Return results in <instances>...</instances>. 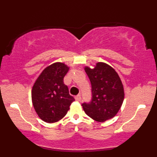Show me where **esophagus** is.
<instances>
[{"mask_svg":"<svg viewBox=\"0 0 157 157\" xmlns=\"http://www.w3.org/2000/svg\"><path fill=\"white\" fill-rule=\"evenodd\" d=\"M75 100H76L77 101H80V100H81V96H80V95H77V96L75 97Z\"/></svg>","mask_w":157,"mask_h":157,"instance_id":"1","label":"esophagus"}]
</instances>
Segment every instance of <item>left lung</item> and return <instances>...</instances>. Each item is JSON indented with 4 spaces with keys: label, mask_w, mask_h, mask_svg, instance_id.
Segmentation results:
<instances>
[{
    "label": "left lung",
    "mask_w": 157,
    "mask_h": 157,
    "mask_svg": "<svg viewBox=\"0 0 157 157\" xmlns=\"http://www.w3.org/2000/svg\"><path fill=\"white\" fill-rule=\"evenodd\" d=\"M91 84V100L83 102L82 109L88 116L98 122L113 118L124 100L123 86L115 70L104 63L94 68H85Z\"/></svg>",
    "instance_id": "8db88e82"
}]
</instances>
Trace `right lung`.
<instances>
[{
	"instance_id": "right-lung-1",
	"label": "right lung",
	"mask_w": 157,
	"mask_h": 157,
	"mask_svg": "<svg viewBox=\"0 0 157 157\" xmlns=\"http://www.w3.org/2000/svg\"><path fill=\"white\" fill-rule=\"evenodd\" d=\"M68 71V68L64 63H55L45 68L34 84L32 103L39 117L44 122L59 121L75 101L63 82Z\"/></svg>"
}]
</instances>
